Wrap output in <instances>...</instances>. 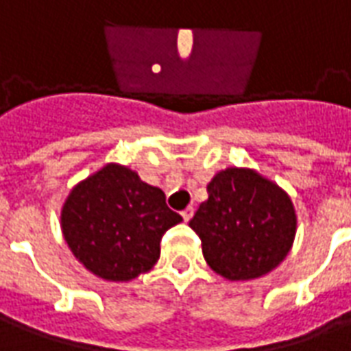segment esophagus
Listing matches in <instances>:
<instances>
[{
	"mask_svg": "<svg viewBox=\"0 0 351 351\" xmlns=\"http://www.w3.org/2000/svg\"><path fill=\"white\" fill-rule=\"evenodd\" d=\"M191 216H193V206H188V208H184V210H182L184 221H190Z\"/></svg>",
	"mask_w": 351,
	"mask_h": 351,
	"instance_id": "1",
	"label": "esophagus"
}]
</instances>
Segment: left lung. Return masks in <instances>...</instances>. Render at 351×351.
Returning <instances> with one entry per match:
<instances>
[{
	"mask_svg": "<svg viewBox=\"0 0 351 351\" xmlns=\"http://www.w3.org/2000/svg\"><path fill=\"white\" fill-rule=\"evenodd\" d=\"M190 228L203 256L228 280L259 278L276 269L291 250L297 216L286 191L254 169L228 167L206 186Z\"/></svg>",
	"mask_w": 351,
	"mask_h": 351,
	"instance_id": "left-lung-1",
	"label": "left lung"
}]
</instances>
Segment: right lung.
<instances>
[{"label":"right lung","mask_w":351,"mask_h":351,"mask_svg":"<svg viewBox=\"0 0 351 351\" xmlns=\"http://www.w3.org/2000/svg\"><path fill=\"white\" fill-rule=\"evenodd\" d=\"M180 221L160 188L118 163L77 184L62 208V231L73 256L108 282L150 271L160 259L163 233Z\"/></svg>","instance_id":"right-lung-1"}]
</instances>
